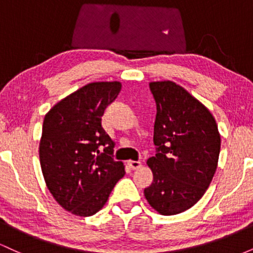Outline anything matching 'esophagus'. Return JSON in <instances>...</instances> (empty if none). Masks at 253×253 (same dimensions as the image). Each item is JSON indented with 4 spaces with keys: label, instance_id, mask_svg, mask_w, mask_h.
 Instances as JSON below:
<instances>
[{
    "label": "esophagus",
    "instance_id": "1",
    "mask_svg": "<svg viewBox=\"0 0 253 253\" xmlns=\"http://www.w3.org/2000/svg\"><path fill=\"white\" fill-rule=\"evenodd\" d=\"M128 165H129L130 169H133V170L140 169V168L143 167L141 162H139V161H128Z\"/></svg>",
    "mask_w": 253,
    "mask_h": 253
}]
</instances>
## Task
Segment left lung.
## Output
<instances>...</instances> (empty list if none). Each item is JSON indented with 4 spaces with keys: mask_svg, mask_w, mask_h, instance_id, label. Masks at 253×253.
<instances>
[{
    "mask_svg": "<svg viewBox=\"0 0 253 253\" xmlns=\"http://www.w3.org/2000/svg\"><path fill=\"white\" fill-rule=\"evenodd\" d=\"M157 104L155 157L147 159L153 182L144 194L162 215L189 210L210 187L219 161V129L213 114L172 81L151 82Z\"/></svg>",
    "mask_w": 253,
    "mask_h": 253,
    "instance_id": "8db88e82",
    "label": "left lung"
}]
</instances>
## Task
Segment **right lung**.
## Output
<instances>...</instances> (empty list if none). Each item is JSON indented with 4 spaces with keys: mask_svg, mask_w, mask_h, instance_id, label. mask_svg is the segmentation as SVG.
I'll return each instance as SVG.
<instances>
[{
    "mask_svg": "<svg viewBox=\"0 0 253 253\" xmlns=\"http://www.w3.org/2000/svg\"><path fill=\"white\" fill-rule=\"evenodd\" d=\"M120 90L118 81L89 83L43 118L39 158L46 187L64 210L77 216L97 213L125 175L123 162L113 159L114 141L101 126L104 109Z\"/></svg>",
    "mask_w": 253,
    "mask_h": 253,
    "instance_id": "1",
    "label": "right lung"
}]
</instances>
